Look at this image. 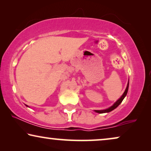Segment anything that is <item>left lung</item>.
Segmentation results:
<instances>
[{"label":"left lung","instance_id":"8db88e82","mask_svg":"<svg viewBox=\"0 0 151 151\" xmlns=\"http://www.w3.org/2000/svg\"><path fill=\"white\" fill-rule=\"evenodd\" d=\"M126 90H127V89H126ZM127 91H128V90H127ZM127 91H125V92L124 93V94L122 95V96L121 98H120L121 100H120V101H119V102H121V100H123L125 96H126V94H127ZM117 101H118V100H117ZM115 105H113V106H112L111 107H110V108L108 109H106V110H103V111H97V112H98V113H103V112H104V111H112L113 109L115 108Z\"/></svg>","mask_w":151,"mask_h":151}]
</instances>
